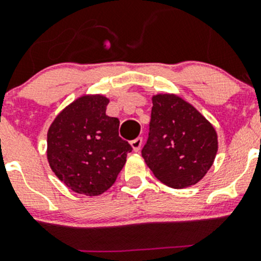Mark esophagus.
Here are the masks:
<instances>
[{
	"label": "esophagus",
	"mask_w": 261,
	"mask_h": 261,
	"mask_svg": "<svg viewBox=\"0 0 261 261\" xmlns=\"http://www.w3.org/2000/svg\"><path fill=\"white\" fill-rule=\"evenodd\" d=\"M141 146H143V139L141 138H138V139H135V140L131 141V147H133V150L135 152L140 151Z\"/></svg>",
	"instance_id": "1"
}]
</instances>
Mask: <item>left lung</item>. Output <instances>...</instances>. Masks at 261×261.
<instances>
[{"instance_id": "obj_1", "label": "left lung", "mask_w": 261, "mask_h": 261, "mask_svg": "<svg viewBox=\"0 0 261 261\" xmlns=\"http://www.w3.org/2000/svg\"><path fill=\"white\" fill-rule=\"evenodd\" d=\"M150 133L141 155L152 174L170 188L203 179L218 150L217 133L193 105L175 93L151 96Z\"/></svg>"}]
</instances>
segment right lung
<instances>
[{
	"label": "right lung",
	"instance_id": "obj_1",
	"mask_svg": "<svg viewBox=\"0 0 261 261\" xmlns=\"http://www.w3.org/2000/svg\"><path fill=\"white\" fill-rule=\"evenodd\" d=\"M110 98L84 93L59 112L48 130L46 158L73 192L99 196L115 183L133 150L118 136L120 121L106 115Z\"/></svg>",
	"mask_w": 261,
	"mask_h": 261
}]
</instances>
